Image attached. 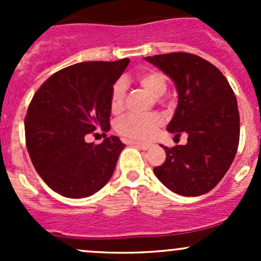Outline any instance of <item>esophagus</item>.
<instances>
[{
    "instance_id": "obj_1",
    "label": "esophagus",
    "mask_w": 261,
    "mask_h": 261,
    "mask_svg": "<svg viewBox=\"0 0 261 261\" xmlns=\"http://www.w3.org/2000/svg\"><path fill=\"white\" fill-rule=\"evenodd\" d=\"M128 145H134L136 146V147H139L141 149H148L149 148V145L147 143H141V142H134V141H127Z\"/></svg>"
}]
</instances>
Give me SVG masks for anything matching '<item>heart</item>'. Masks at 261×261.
Returning a JSON list of instances; mask_svg holds the SVG:
<instances>
[{
	"label": "heart",
	"instance_id": "heart-1",
	"mask_svg": "<svg viewBox=\"0 0 261 261\" xmlns=\"http://www.w3.org/2000/svg\"><path fill=\"white\" fill-rule=\"evenodd\" d=\"M137 82L153 97H161L168 88L166 74L152 68L141 71L137 74ZM125 99H126V83L125 81L119 80L112 86V91H110V108L114 113L120 112L124 108ZM162 124H163V119L158 114H149V115L127 114L118 119L115 130L127 140L148 141L154 136Z\"/></svg>",
	"mask_w": 261,
	"mask_h": 261
}]
</instances>
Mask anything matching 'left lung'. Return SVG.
Instances as JSON below:
<instances>
[{
  "label": "left lung",
  "mask_w": 261,
  "mask_h": 261,
  "mask_svg": "<svg viewBox=\"0 0 261 261\" xmlns=\"http://www.w3.org/2000/svg\"><path fill=\"white\" fill-rule=\"evenodd\" d=\"M174 81L178 107L167 130L187 145L162 147L166 161L154 167L155 176L173 193L199 196L220 182L239 145V112L228 81L207 60L189 53L146 58Z\"/></svg>",
  "instance_id": "1"
}]
</instances>
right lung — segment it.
Returning a JSON list of instances; mask_svg holds the SVG:
<instances>
[{
    "label": "right lung",
    "mask_w": 261,
    "mask_h": 261,
    "mask_svg": "<svg viewBox=\"0 0 261 261\" xmlns=\"http://www.w3.org/2000/svg\"><path fill=\"white\" fill-rule=\"evenodd\" d=\"M130 60L80 62L39 87L27 110L25 145L41 179L60 195L91 196L112 178L125 145L116 136L86 142L110 128V91Z\"/></svg>",
    "instance_id": "1"
}]
</instances>
